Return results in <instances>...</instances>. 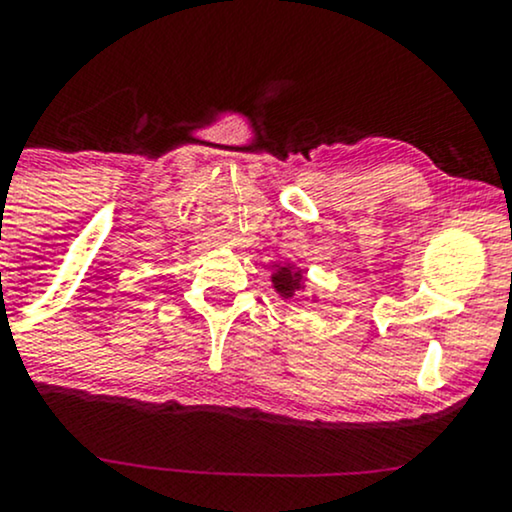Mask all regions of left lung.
<instances>
[{"mask_svg": "<svg viewBox=\"0 0 512 512\" xmlns=\"http://www.w3.org/2000/svg\"><path fill=\"white\" fill-rule=\"evenodd\" d=\"M272 267V286L284 301H291V298H296L298 291L305 289V269L291 262H276Z\"/></svg>", "mask_w": 512, "mask_h": 512, "instance_id": "left-lung-1", "label": "left lung"}]
</instances>
